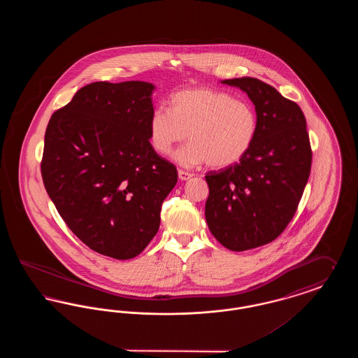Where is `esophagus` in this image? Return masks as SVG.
<instances>
[{
	"instance_id": "1",
	"label": "esophagus",
	"mask_w": 358,
	"mask_h": 358,
	"mask_svg": "<svg viewBox=\"0 0 358 358\" xmlns=\"http://www.w3.org/2000/svg\"><path fill=\"white\" fill-rule=\"evenodd\" d=\"M178 177H180V180H181V181H187V180L193 177V174H192V173H189V171H178Z\"/></svg>"
}]
</instances>
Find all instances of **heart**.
Segmentation results:
<instances>
[{
	"mask_svg": "<svg viewBox=\"0 0 358 358\" xmlns=\"http://www.w3.org/2000/svg\"><path fill=\"white\" fill-rule=\"evenodd\" d=\"M168 110L155 108L149 118V141L158 154L174 153L182 166L208 162L228 168L241 161L255 143L259 118L255 107L228 92L210 88H187L173 94Z\"/></svg>",
	"mask_w": 358,
	"mask_h": 358,
	"instance_id": "obj_1",
	"label": "heart"
}]
</instances>
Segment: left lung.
<instances>
[{
    "mask_svg": "<svg viewBox=\"0 0 358 358\" xmlns=\"http://www.w3.org/2000/svg\"><path fill=\"white\" fill-rule=\"evenodd\" d=\"M255 104V143L238 164L208 171L205 219L231 251L271 243L289 225L311 171V146L301 107L255 78L228 79Z\"/></svg>",
    "mask_w": 358,
    "mask_h": 358,
    "instance_id": "1",
    "label": "left lung"
}]
</instances>
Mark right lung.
I'll use <instances>...</instances> for the list:
<instances>
[{
    "label": "right lung",
    "instance_id": "1",
    "mask_svg": "<svg viewBox=\"0 0 358 358\" xmlns=\"http://www.w3.org/2000/svg\"><path fill=\"white\" fill-rule=\"evenodd\" d=\"M154 85L82 87L47 126L41 176L69 229L92 251L139 255L159 228L177 169L149 141Z\"/></svg>",
    "mask_w": 358,
    "mask_h": 358
}]
</instances>
